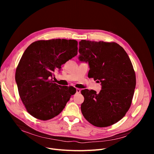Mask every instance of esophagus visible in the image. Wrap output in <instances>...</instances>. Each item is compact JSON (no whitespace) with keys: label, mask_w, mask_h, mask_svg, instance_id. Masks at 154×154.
<instances>
[{"label":"esophagus","mask_w":154,"mask_h":154,"mask_svg":"<svg viewBox=\"0 0 154 154\" xmlns=\"http://www.w3.org/2000/svg\"><path fill=\"white\" fill-rule=\"evenodd\" d=\"M80 88H76V93L79 94V93H80Z\"/></svg>","instance_id":"34e87169"}]
</instances>
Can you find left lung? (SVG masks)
<instances>
[{"label": "left lung", "mask_w": 154, "mask_h": 154, "mask_svg": "<svg viewBox=\"0 0 154 154\" xmlns=\"http://www.w3.org/2000/svg\"><path fill=\"white\" fill-rule=\"evenodd\" d=\"M79 59L88 63V76L100 82L99 93L84 89L81 111L94 126L105 127L122 119L131 107L136 85L132 62L124 48L116 42H79Z\"/></svg>", "instance_id": "8db88e82"}]
</instances>
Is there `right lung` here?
Returning a JSON list of instances; mask_svg holds the SVG:
<instances>
[{
  "label": "right lung",
  "instance_id": "add662e5",
  "mask_svg": "<svg viewBox=\"0 0 154 154\" xmlns=\"http://www.w3.org/2000/svg\"><path fill=\"white\" fill-rule=\"evenodd\" d=\"M75 40L52 39L32 43L23 52L15 72L20 97L27 112L47 120L58 116L76 92L73 87L52 80L54 72L77 54Z\"/></svg>",
  "mask_w": 154,
  "mask_h": 154
}]
</instances>
